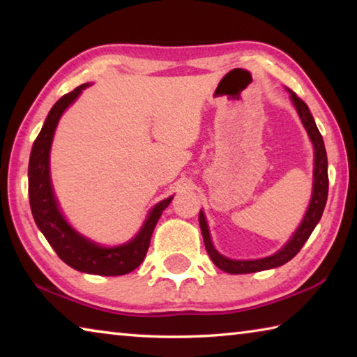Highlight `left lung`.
<instances>
[{"mask_svg":"<svg viewBox=\"0 0 357 357\" xmlns=\"http://www.w3.org/2000/svg\"><path fill=\"white\" fill-rule=\"evenodd\" d=\"M289 94H291L293 104L299 113L301 121L302 124H304L307 134L310 137L313 148H315V170H313V195H312L310 206L307 209L304 220H302V223L299 225L298 231H296L294 236L288 241V244L283 247L282 250L274 253V255L259 258V259H229L227 257L220 255V253L214 249L213 243H211L208 223H206V219H204L203 211H200V219L198 220H200L204 247H206L209 257L217 268L225 271L228 274H250V273L273 269V268H277V266L285 264L294 255H298V252L302 249V245L305 244V241L309 239L312 231L317 227V223L323 215L326 200H328V189H329L328 155H326L324 142L317 128L315 119H313L305 102L299 99L293 91H289Z\"/></svg>","mask_w":357,"mask_h":357,"instance_id":"obj_1","label":"left lung"}]
</instances>
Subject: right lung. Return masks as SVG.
Returning <instances> with one entry per match:
<instances>
[{
  "label": "right lung",
  "instance_id": "1",
  "mask_svg": "<svg viewBox=\"0 0 357 357\" xmlns=\"http://www.w3.org/2000/svg\"><path fill=\"white\" fill-rule=\"evenodd\" d=\"M86 86L88 83L80 84L74 91L64 94L52 107L38 138L34 140L28 167L29 206L36 225L66 264L88 274L124 275L138 268L146 257L155 223L162 215V211L170 204L172 198L157 203L151 209L140 233L130 243L123 245L102 247L83 238L64 220L52 190L48 159H50V146L59 118Z\"/></svg>",
  "mask_w": 357,
  "mask_h": 357
}]
</instances>
